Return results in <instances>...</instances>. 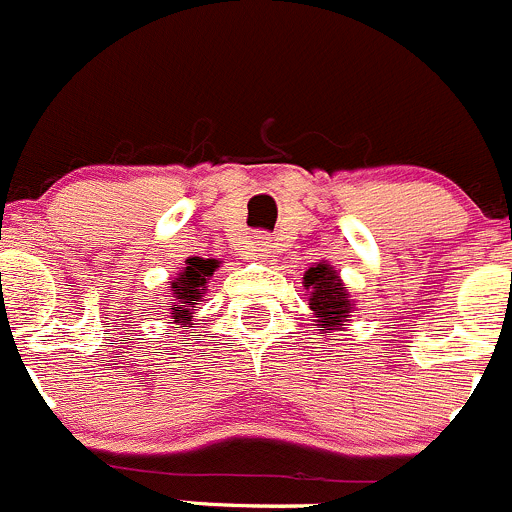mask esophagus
I'll use <instances>...</instances> for the list:
<instances>
[{"mask_svg": "<svg viewBox=\"0 0 512 512\" xmlns=\"http://www.w3.org/2000/svg\"><path fill=\"white\" fill-rule=\"evenodd\" d=\"M249 251H251V256H256V258H266L268 254H271V239H268V234L258 231V234L251 236Z\"/></svg>", "mask_w": 512, "mask_h": 512, "instance_id": "obj_1", "label": "esophagus"}]
</instances>
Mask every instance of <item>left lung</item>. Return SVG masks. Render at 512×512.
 <instances>
[{
  "label": "left lung",
  "mask_w": 512,
  "mask_h": 512,
  "mask_svg": "<svg viewBox=\"0 0 512 512\" xmlns=\"http://www.w3.org/2000/svg\"><path fill=\"white\" fill-rule=\"evenodd\" d=\"M303 286H306L308 308L313 311V326L321 333L343 331V326L351 323V313L356 311V301L348 293L341 273L328 261H318L316 266L303 273Z\"/></svg>",
  "instance_id": "1"
}]
</instances>
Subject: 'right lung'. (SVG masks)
<instances>
[{
  "mask_svg": "<svg viewBox=\"0 0 512 512\" xmlns=\"http://www.w3.org/2000/svg\"><path fill=\"white\" fill-rule=\"evenodd\" d=\"M219 258H201L191 256L186 258V266L176 273L169 281V313L174 318L176 328H191V318L199 311V301L204 298V293L209 291V278L214 276V271L219 268Z\"/></svg>",
  "mask_w": 512,
  "mask_h": 512,
  "instance_id": "add662e5",
  "label": "right lung"
}]
</instances>
